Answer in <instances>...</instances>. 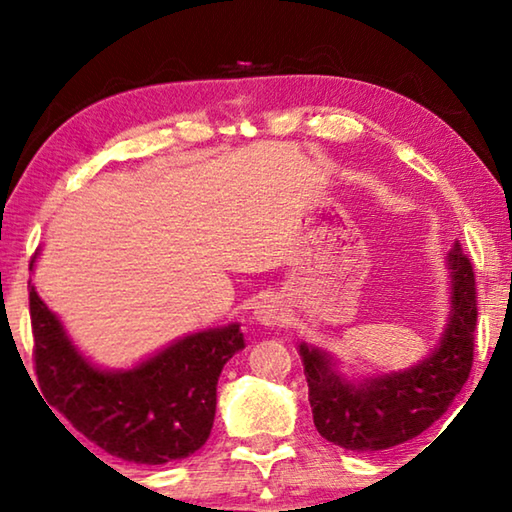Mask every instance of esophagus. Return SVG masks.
Segmentation results:
<instances>
[{"instance_id": "esophagus-1", "label": "esophagus", "mask_w": 512, "mask_h": 512, "mask_svg": "<svg viewBox=\"0 0 512 512\" xmlns=\"http://www.w3.org/2000/svg\"><path fill=\"white\" fill-rule=\"evenodd\" d=\"M255 318L259 325H266V327L280 325L284 320V305L277 298H264L255 307Z\"/></svg>"}]
</instances>
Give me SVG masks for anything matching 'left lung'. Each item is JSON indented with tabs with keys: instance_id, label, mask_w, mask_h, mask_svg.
Returning <instances> with one entry per match:
<instances>
[{
	"instance_id": "left-lung-1",
	"label": "left lung",
	"mask_w": 512,
	"mask_h": 512,
	"mask_svg": "<svg viewBox=\"0 0 512 512\" xmlns=\"http://www.w3.org/2000/svg\"><path fill=\"white\" fill-rule=\"evenodd\" d=\"M445 266L449 296L443 332L427 357L409 368L348 375L334 354L298 343L314 424L329 443L352 452H379L409 443L461 393L474 357L476 291L472 264L458 241Z\"/></svg>"
}]
</instances>
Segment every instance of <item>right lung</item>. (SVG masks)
Listing matches in <instances>:
<instances>
[{
    "label": "right lung",
    "instance_id": "1",
    "mask_svg": "<svg viewBox=\"0 0 512 512\" xmlns=\"http://www.w3.org/2000/svg\"><path fill=\"white\" fill-rule=\"evenodd\" d=\"M29 307L40 397L79 436L137 465L180 461L205 445L221 370L244 350L239 323L198 329L133 366L106 368L85 357L33 284Z\"/></svg>",
    "mask_w": 512,
    "mask_h": 512
}]
</instances>
